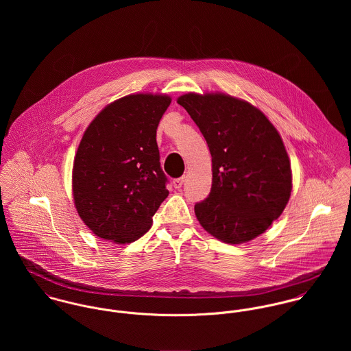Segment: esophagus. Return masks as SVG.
Wrapping results in <instances>:
<instances>
[{"mask_svg":"<svg viewBox=\"0 0 351 351\" xmlns=\"http://www.w3.org/2000/svg\"><path fill=\"white\" fill-rule=\"evenodd\" d=\"M184 181H185V177H180V178H176V180L173 181V185H174V188H176V189H180V188H182V184H184Z\"/></svg>","mask_w":351,"mask_h":351,"instance_id":"1","label":"esophagus"}]
</instances>
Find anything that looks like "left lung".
I'll return each mask as SVG.
<instances>
[{"label":"left lung","mask_w":351,"mask_h":351,"mask_svg":"<svg viewBox=\"0 0 351 351\" xmlns=\"http://www.w3.org/2000/svg\"><path fill=\"white\" fill-rule=\"evenodd\" d=\"M177 102L200 128L212 156V188L195 213L205 231L238 245L263 234L285 209L291 162L267 117L246 101L188 93Z\"/></svg>","instance_id":"left-lung-1"}]
</instances>
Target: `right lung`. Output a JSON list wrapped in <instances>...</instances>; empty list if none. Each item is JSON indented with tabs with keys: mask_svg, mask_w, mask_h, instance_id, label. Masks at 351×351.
<instances>
[{
	"mask_svg": "<svg viewBox=\"0 0 351 351\" xmlns=\"http://www.w3.org/2000/svg\"><path fill=\"white\" fill-rule=\"evenodd\" d=\"M171 99L131 95L105 106L86 128L73 167L80 217L102 239L131 243L169 196L156 128Z\"/></svg>",
	"mask_w": 351,
	"mask_h": 351,
	"instance_id": "obj_1",
	"label": "right lung"
}]
</instances>
